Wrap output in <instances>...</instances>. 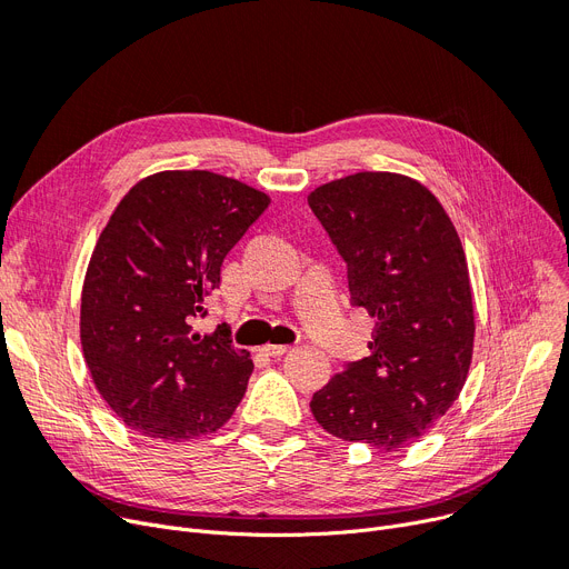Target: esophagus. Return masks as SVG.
<instances>
[{
    "mask_svg": "<svg viewBox=\"0 0 569 569\" xmlns=\"http://www.w3.org/2000/svg\"><path fill=\"white\" fill-rule=\"evenodd\" d=\"M291 347L289 345H266L261 351L266 357H282V355H287Z\"/></svg>",
    "mask_w": 569,
    "mask_h": 569,
    "instance_id": "esophagus-1",
    "label": "esophagus"
}]
</instances>
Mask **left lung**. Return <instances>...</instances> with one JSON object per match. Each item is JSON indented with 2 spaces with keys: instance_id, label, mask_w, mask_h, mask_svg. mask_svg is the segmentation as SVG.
<instances>
[{
  "instance_id": "obj_1",
  "label": "left lung",
  "mask_w": 569,
  "mask_h": 569,
  "mask_svg": "<svg viewBox=\"0 0 569 569\" xmlns=\"http://www.w3.org/2000/svg\"><path fill=\"white\" fill-rule=\"evenodd\" d=\"M308 203L347 263L351 303L375 317L370 357L319 389L310 410L331 436L398 451L461 393L472 361L468 261L449 214L400 173L361 171Z\"/></svg>"
}]
</instances>
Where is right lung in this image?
Instances as JSON below:
<instances>
[{
    "instance_id": "1",
    "label": "right lung",
    "mask_w": 569,
    "mask_h": 569,
    "mask_svg": "<svg viewBox=\"0 0 569 569\" xmlns=\"http://www.w3.org/2000/svg\"><path fill=\"white\" fill-rule=\"evenodd\" d=\"M268 203L210 171L148 176L118 203L86 273L80 345L97 391L131 430L173 442L208 436L246 396L250 351L222 327H194L224 257Z\"/></svg>"
}]
</instances>
